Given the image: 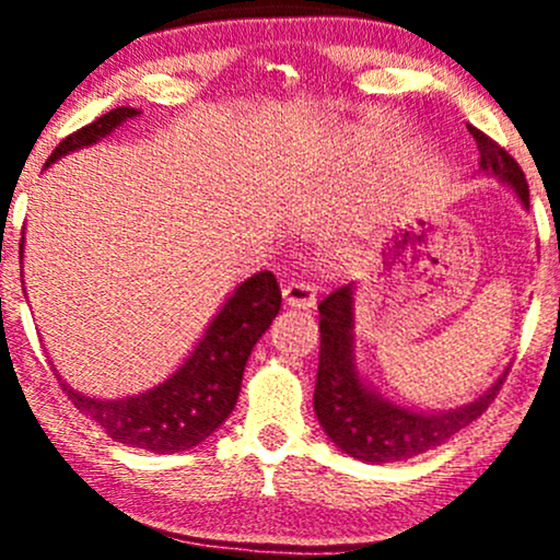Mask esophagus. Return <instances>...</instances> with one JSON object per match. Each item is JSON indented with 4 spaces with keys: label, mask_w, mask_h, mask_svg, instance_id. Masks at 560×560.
Listing matches in <instances>:
<instances>
[{
    "label": "esophagus",
    "mask_w": 560,
    "mask_h": 560,
    "mask_svg": "<svg viewBox=\"0 0 560 560\" xmlns=\"http://www.w3.org/2000/svg\"><path fill=\"white\" fill-rule=\"evenodd\" d=\"M284 294V305L289 307H298V311H311L316 307V287L305 284V281H292L281 289Z\"/></svg>",
    "instance_id": "obj_1"
}]
</instances>
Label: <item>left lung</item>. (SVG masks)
<instances>
[{"label": "left lung", "instance_id": "obj_1", "mask_svg": "<svg viewBox=\"0 0 560 560\" xmlns=\"http://www.w3.org/2000/svg\"><path fill=\"white\" fill-rule=\"evenodd\" d=\"M479 147V168L511 186L529 208V184L524 171L498 141H492L479 128L468 126ZM352 284L339 287L318 305L320 313V358L316 376V408L318 423L329 440L350 458L365 464H389L427 453L442 442L458 434L460 429L477 421L498 395L505 374L492 384L477 400L455 410L440 413H416L384 400L376 389H371L358 374L355 352H352Z\"/></svg>", "mask_w": 560, "mask_h": 560}]
</instances>
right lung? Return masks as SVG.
<instances>
[{
	"label": "right lung",
	"mask_w": 560,
	"mask_h": 560,
	"mask_svg": "<svg viewBox=\"0 0 560 560\" xmlns=\"http://www.w3.org/2000/svg\"><path fill=\"white\" fill-rule=\"evenodd\" d=\"M137 115L139 110L133 107H115L94 124L79 128L55 147L47 168L81 147H92L110 137L115 128ZM279 307L281 292L276 276L260 271L234 289L191 355L163 384L124 400H96L70 389L68 384H62V392L115 442L160 455L191 450L202 445L234 410L249 352L271 326Z\"/></svg>",
	"instance_id": "add662e5"
}]
</instances>
